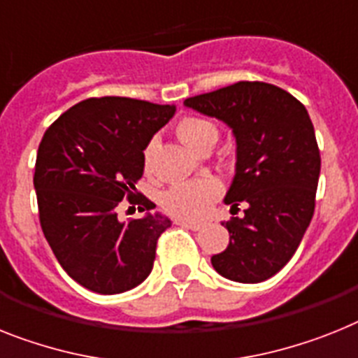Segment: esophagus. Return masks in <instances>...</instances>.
<instances>
[{
  "mask_svg": "<svg viewBox=\"0 0 358 358\" xmlns=\"http://www.w3.org/2000/svg\"><path fill=\"white\" fill-rule=\"evenodd\" d=\"M176 224L182 225V227H187L191 231H200L203 227L200 222H191V220H176Z\"/></svg>",
  "mask_w": 358,
  "mask_h": 358,
  "instance_id": "1",
  "label": "esophagus"
}]
</instances>
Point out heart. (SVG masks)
Here are the masks:
<instances>
[{"mask_svg": "<svg viewBox=\"0 0 358 358\" xmlns=\"http://www.w3.org/2000/svg\"><path fill=\"white\" fill-rule=\"evenodd\" d=\"M176 131H178V136L185 142V145L196 152L203 151L209 145H215L218 134H220L215 123L206 118H198V116H187V118L180 120ZM152 147H155V142H149L143 151L145 169H149V164H151ZM222 191H224V185L220 180L213 178V176H202V178L171 185L162 194V206L169 215L198 220L209 213L213 203L220 198Z\"/></svg>", "mask_w": 358, "mask_h": 358, "instance_id": "heart-1", "label": "heart"}]
</instances>
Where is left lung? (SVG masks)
Here are the masks:
<instances>
[{"label":"left lung","mask_w":358,"mask_h":358,"mask_svg":"<svg viewBox=\"0 0 358 358\" xmlns=\"http://www.w3.org/2000/svg\"><path fill=\"white\" fill-rule=\"evenodd\" d=\"M184 103L227 123L236 138V173L224 202L248 209L222 224L229 245L213 255V267L242 284L267 280L289 262L313 218L320 151L308 110L264 82L233 83Z\"/></svg>","instance_id":"left-lung-1"}]
</instances>
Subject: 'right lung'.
I'll return each mask as SVG.
<instances>
[{
    "mask_svg": "<svg viewBox=\"0 0 358 358\" xmlns=\"http://www.w3.org/2000/svg\"><path fill=\"white\" fill-rule=\"evenodd\" d=\"M174 105L103 96L89 98L45 131L34 189L43 235L72 280L101 295L136 287L152 269L158 238L171 220L160 213L118 220L123 198L155 209L136 184L143 149L173 118Z\"/></svg>",
    "mask_w": 358,
    "mask_h": 358,
    "instance_id": "right-lung-1",
    "label": "right lung"
}]
</instances>
